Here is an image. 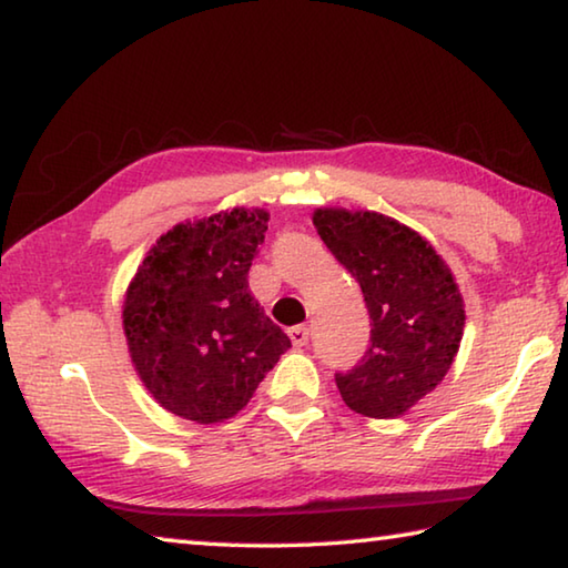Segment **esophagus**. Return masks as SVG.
<instances>
[{"mask_svg":"<svg viewBox=\"0 0 568 568\" xmlns=\"http://www.w3.org/2000/svg\"><path fill=\"white\" fill-rule=\"evenodd\" d=\"M287 335H291L295 348H303V345H307V341H311V328H305V325H295V328L287 331Z\"/></svg>","mask_w":568,"mask_h":568,"instance_id":"obj_1","label":"esophagus"}]
</instances>
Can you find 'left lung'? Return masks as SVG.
I'll return each mask as SVG.
<instances>
[{
  "instance_id": "left-lung-1",
  "label": "left lung",
  "mask_w": 568,
  "mask_h": 568,
  "mask_svg": "<svg viewBox=\"0 0 568 568\" xmlns=\"http://www.w3.org/2000/svg\"><path fill=\"white\" fill-rule=\"evenodd\" d=\"M313 225L358 281L371 341L351 371L335 373L345 406L393 418L434 390L464 335V301L446 263L410 227L378 213L325 207Z\"/></svg>"
}]
</instances>
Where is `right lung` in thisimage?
<instances>
[{
  "label": "right lung",
  "instance_id": "right-lung-1",
  "mask_svg": "<svg viewBox=\"0 0 568 568\" xmlns=\"http://www.w3.org/2000/svg\"><path fill=\"white\" fill-rule=\"evenodd\" d=\"M265 230V210L245 207L175 225L134 273L122 311L132 363L175 416L233 418L291 348L247 285Z\"/></svg>",
  "mask_w": 568,
  "mask_h": 568
}]
</instances>
